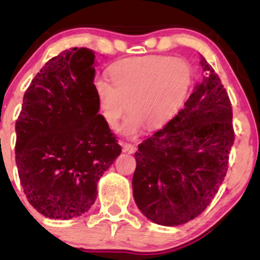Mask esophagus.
Masks as SVG:
<instances>
[{"mask_svg": "<svg viewBox=\"0 0 260 260\" xmlns=\"http://www.w3.org/2000/svg\"><path fill=\"white\" fill-rule=\"evenodd\" d=\"M122 149H123L124 153H128V154H133L134 151L137 150L136 145L131 144V143H122Z\"/></svg>", "mask_w": 260, "mask_h": 260, "instance_id": "obj_1", "label": "esophagus"}]
</instances>
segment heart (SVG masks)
Returning a JSON list of instances; mask_svg holds the SVG:
<instances>
[{
  "mask_svg": "<svg viewBox=\"0 0 260 260\" xmlns=\"http://www.w3.org/2000/svg\"><path fill=\"white\" fill-rule=\"evenodd\" d=\"M110 82L95 83L99 112L107 127L115 129L124 112L123 132L138 136L143 128L159 129L177 115L193 85L194 71L180 57L144 56L112 67Z\"/></svg>",
  "mask_w": 260,
  "mask_h": 260,
  "instance_id": "b5f03b06",
  "label": "heart"
}]
</instances>
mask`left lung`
I'll return each mask as SVG.
<instances>
[{
	"mask_svg": "<svg viewBox=\"0 0 260 260\" xmlns=\"http://www.w3.org/2000/svg\"><path fill=\"white\" fill-rule=\"evenodd\" d=\"M184 107L136 151V204L155 223L177 226L201 215L221 186L235 140L232 106L207 59Z\"/></svg>",
	"mask_w": 260,
	"mask_h": 260,
	"instance_id": "obj_1",
	"label": "left lung"
}]
</instances>
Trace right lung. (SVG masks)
<instances>
[{
	"label": "right lung",
	"instance_id": "1",
	"mask_svg": "<svg viewBox=\"0 0 260 260\" xmlns=\"http://www.w3.org/2000/svg\"><path fill=\"white\" fill-rule=\"evenodd\" d=\"M95 53L64 50L49 59L23 98L16 122V164L26 199L50 219L86 213L98 181L121 145L99 112Z\"/></svg>",
	"mask_w": 260,
	"mask_h": 260
}]
</instances>
